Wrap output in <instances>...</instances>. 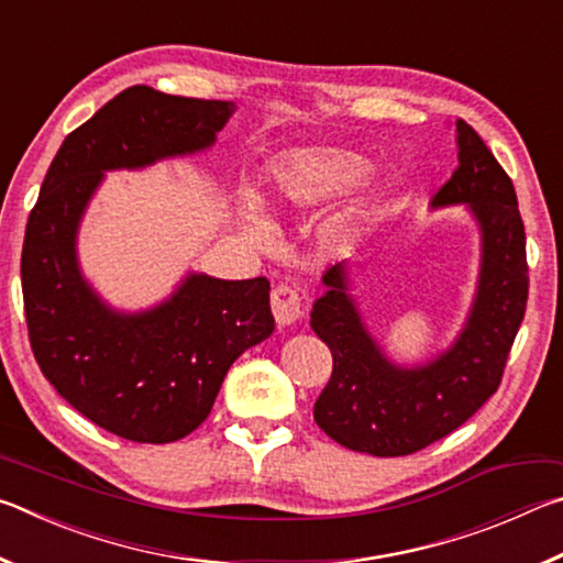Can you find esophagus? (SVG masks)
<instances>
[{"label": "esophagus", "instance_id": "1", "mask_svg": "<svg viewBox=\"0 0 563 563\" xmlns=\"http://www.w3.org/2000/svg\"><path fill=\"white\" fill-rule=\"evenodd\" d=\"M271 308L275 320H278V325H292V322L300 320L302 316L300 295L295 292L290 285H275L271 292Z\"/></svg>", "mask_w": 563, "mask_h": 563}]
</instances>
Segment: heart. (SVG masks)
Here are the masks:
<instances>
[{"mask_svg": "<svg viewBox=\"0 0 563 563\" xmlns=\"http://www.w3.org/2000/svg\"><path fill=\"white\" fill-rule=\"evenodd\" d=\"M367 161L360 154L338 146L295 148L271 170V194L275 203L295 211L322 206L330 198L345 194L365 176ZM245 231L255 243H268L273 225L258 196L245 194L241 201Z\"/></svg>", "mask_w": 563, "mask_h": 563, "instance_id": "obj_1", "label": "heart"}]
</instances>
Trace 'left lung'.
<instances>
[{
    "label": "left lung",
    "mask_w": 563,
    "mask_h": 563,
    "mask_svg": "<svg viewBox=\"0 0 563 563\" xmlns=\"http://www.w3.org/2000/svg\"><path fill=\"white\" fill-rule=\"evenodd\" d=\"M460 166L430 208L464 206L479 225L482 263L464 328L419 365H397L377 345L350 292L347 263L322 275L310 328L332 352V377L316 402L322 432L352 452L402 456L464 424L497 393L529 298L527 235L517 190L470 123L456 119Z\"/></svg>",
    "instance_id": "left-lung-1"
}]
</instances>
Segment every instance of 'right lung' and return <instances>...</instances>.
<instances>
[{"label":"right lung","mask_w":563,"mask_h":563,"mask_svg":"<svg viewBox=\"0 0 563 563\" xmlns=\"http://www.w3.org/2000/svg\"><path fill=\"white\" fill-rule=\"evenodd\" d=\"M233 101L131 87L64 139L26 221L22 292L34 357L66 402L131 442L196 430L233 362L273 335L271 283L188 273L154 308L117 310L84 278L81 218L107 170H139L216 144Z\"/></svg>","instance_id":"add662e5"}]
</instances>
